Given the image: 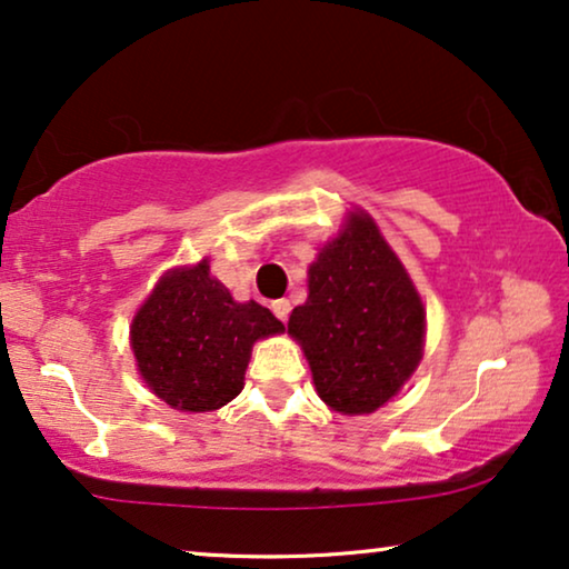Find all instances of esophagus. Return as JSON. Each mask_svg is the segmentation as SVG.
Masks as SVG:
<instances>
[{
  "label": "esophagus",
  "mask_w": 569,
  "mask_h": 569,
  "mask_svg": "<svg viewBox=\"0 0 569 569\" xmlns=\"http://www.w3.org/2000/svg\"><path fill=\"white\" fill-rule=\"evenodd\" d=\"M272 312H276L280 322H286V320H289V315H291V301L289 299L272 301Z\"/></svg>",
  "instance_id": "1"
}]
</instances>
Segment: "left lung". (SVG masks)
I'll use <instances>...</instances> for the list:
<instances>
[{
  "instance_id": "1",
  "label": "left lung",
  "mask_w": 569,
  "mask_h": 569,
  "mask_svg": "<svg viewBox=\"0 0 569 569\" xmlns=\"http://www.w3.org/2000/svg\"><path fill=\"white\" fill-rule=\"evenodd\" d=\"M419 291L377 223L363 210L309 264V297L289 317L315 388L338 413L382 408L423 353Z\"/></svg>"
}]
</instances>
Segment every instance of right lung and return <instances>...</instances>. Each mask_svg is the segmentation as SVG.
<instances>
[{
  "label": "right lung",
  "instance_id": "right-lung-1",
  "mask_svg": "<svg viewBox=\"0 0 569 569\" xmlns=\"http://www.w3.org/2000/svg\"><path fill=\"white\" fill-rule=\"evenodd\" d=\"M276 332L283 322L270 309L233 301L202 260L158 280L130 340L148 388L177 411L202 413L239 396L252 346Z\"/></svg>",
  "mask_w": 569,
  "mask_h": 569
}]
</instances>
